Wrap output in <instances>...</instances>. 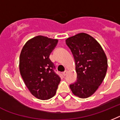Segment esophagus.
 Masks as SVG:
<instances>
[{"label": "esophagus", "instance_id": "esophagus-1", "mask_svg": "<svg viewBox=\"0 0 120 120\" xmlns=\"http://www.w3.org/2000/svg\"><path fill=\"white\" fill-rule=\"evenodd\" d=\"M67 73H68V71H65L64 72H63V73H62V74H63V75L65 76V75H67Z\"/></svg>", "mask_w": 120, "mask_h": 120}]
</instances>
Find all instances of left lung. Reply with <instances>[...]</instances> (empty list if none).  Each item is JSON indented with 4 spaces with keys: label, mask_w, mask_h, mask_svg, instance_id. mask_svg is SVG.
<instances>
[{
    "label": "left lung",
    "mask_w": 120,
    "mask_h": 120,
    "mask_svg": "<svg viewBox=\"0 0 120 120\" xmlns=\"http://www.w3.org/2000/svg\"><path fill=\"white\" fill-rule=\"evenodd\" d=\"M75 61L77 80L70 85L72 93L80 98H87L96 91L106 75V54L94 38L79 33L66 40Z\"/></svg>",
    "instance_id": "8db88e82"
}]
</instances>
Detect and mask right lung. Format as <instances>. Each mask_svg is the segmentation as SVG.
Wrapping results in <instances>:
<instances>
[{"label": "right lung", "instance_id": "right-lung-1", "mask_svg": "<svg viewBox=\"0 0 120 120\" xmlns=\"http://www.w3.org/2000/svg\"><path fill=\"white\" fill-rule=\"evenodd\" d=\"M58 41L57 39L38 35L27 41L21 51V75L30 93L39 99L53 98L61 81L49 59Z\"/></svg>", "mask_w": 120, "mask_h": 120}]
</instances>
